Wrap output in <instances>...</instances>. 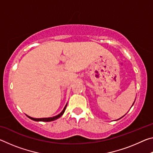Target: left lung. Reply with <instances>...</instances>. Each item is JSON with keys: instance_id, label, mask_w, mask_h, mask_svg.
Segmentation results:
<instances>
[{"instance_id": "8db88e82", "label": "left lung", "mask_w": 153, "mask_h": 153, "mask_svg": "<svg viewBox=\"0 0 153 153\" xmlns=\"http://www.w3.org/2000/svg\"><path fill=\"white\" fill-rule=\"evenodd\" d=\"M133 105H134V104H133Z\"/></svg>"}]
</instances>
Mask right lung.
I'll return each mask as SVG.
<instances>
[{"label":"right lung","instance_id":"1","mask_svg":"<svg viewBox=\"0 0 153 153\" xmlns=\"http://www.w3.org/2000/svg\"><path fill=\"white\" fill-rule=\"evenodd\" d=\"M67 105H65V107H64L63 110L62 111V112L61 113H59V115L55 116V117H48V118H40V119H37V118H33V117H30V116L27 115L28 117H29L30 119H31V120H32L33 121H46V122H48V121H54L56 120V119H58L61 117V116L63 115V114L64 113L66 109V107H67Z\"/></svg>","mask_w":153,"mask_h":153}]
</instances>
